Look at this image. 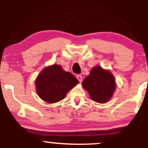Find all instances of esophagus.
Returning a JSON list of instances; mask_svg holds the SVG:
<instances>
[{
	"label": "esophagus",
	"instance_id": "34e87169",
	"mask_svg": "<svg viewBox=\"0 0 148 148\" xmlns=\"http://www.w3.org/2000/svg\"><path fill=\"white\" fill-rule=\"evenodd\" d=\"M76 78H77L78 79V81H79L80 82H82V76L81 75H80V74H77V75H76Z\"/></svg>",
	"mask_w": 148,
	"mask_h": 148
}]
</instances>
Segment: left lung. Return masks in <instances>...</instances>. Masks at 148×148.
I'll return each instance as SVG.
<instances>
[{
	"mask_svg": "<svg viewBox=\"0 0 148 148\" xmlns=\"http://www.w3.org/2000/svg\"><path fill=\"white\" fill-rule=\"evenodd\" d=\"M82 86L95 101L106 103L111 99L116 89L115 78L109 70L98 66L92 68L89 75L82 82Z\"/></svg>",
	"mask_w": 148,
	"mask_h": 148,
	"instance_id": "8db88e82",
	"label": "left lung"
}]
</instances>
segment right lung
Instances as JSON below:
<instances>
[{
    "mask_svg": "<svg viewBox=\"0 0 148 148\" xmlns=\"http://www.w3.org/2000/svg\"><path fill=\"white\" fill-rule=\"evenodd\" d=\"M78 83L75 76L64 71L58 64L43 69L35 81L38 95L49 103L62 100L67 92Z\"/></svg>",
    "mask_w": 148,
    "mask_h": 148,
    "instance_id": "1",
    "label": "right lung"
}]
</instances>
